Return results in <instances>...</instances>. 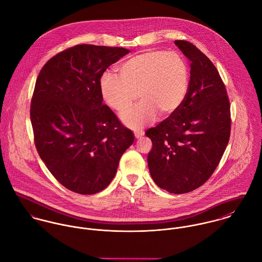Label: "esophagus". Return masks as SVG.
I'll use <instances>...</instances> for the list:
<instances>
[{"label": "esophagus", "mask_w": 262, "mask_h": 262, "mask_svg": "<svg viewBox=\"0 0 262 262\" xmlns=\"http://www.w3.org/2000/svg\"><path fill=\"white\" fill-rule=\"evenodd\" d=\"M143 136H144V133H143V132H136V133H135L136 139H141Z\"/></svg>", "instance_id": "obj_1"}]
</instances>
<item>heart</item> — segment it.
<instances>
[{"label": "heart", "instance_id": "1", "mask_svg": "<svg viewBox=\"0 0 262 262\" xmlns=\"http://www.w3.org/2000/svg\"><path fill=\"white\" fill-rule=\"evenodd\" d=\"M118 77L104 73L99 89L105 103L121 112L133 104L137 93L142 101L120 115L128 127L140 129L157 119L174 115L189 88V69L177 53L152 51L137 54L117 68Z\"/></svg>", "mask_w": 262, "mask_h": 262}]
</instances>
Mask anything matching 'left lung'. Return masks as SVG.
<instances>
[{
	"instance_id": "1",
	"label": "left lung",
	"mask_w": 262,
	"mask_h": 262,
	"mask_svg": "<svg viewBox=\"0 0 262 262\" xmlns=\"http://www.w3.org/2000/svg\"><path fill=\"white\" fill-rule=\"evenodd\" d=\"M190 61L189 88L179 110L146 132L153 148L150 174L170 193L202 186L220 163L230 139V102L220 74L209 57L185 40L174 42Z\"/></svg>"
}]
</instances>
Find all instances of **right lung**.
Instances as JSON below:
<instances>
[{"label": "right lung", "instance_id": "obj_1", "mask_svg": "<svg viewBox=\"0 0 262 262\" xmlns=\"http://www.w3.org/2000/svg\"><path fill=\"white\" fill-rule=\"evenodd\" d=\"M128 53L79 45L54 55L37 77L30 107L34 143L54 178L76 193L106 188L134 143L99 89L106 69Z\"/></svg>", "mask_w": 262, "mask_h": 262}]
</instances>
